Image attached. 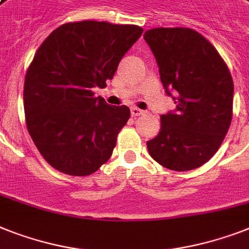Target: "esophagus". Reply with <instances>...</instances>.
I'll use <instances>...</instances> for the list:
<instances>
[{
	"instance_id": "1",
	"label": "esophagus",
	"mask_w": 249,
	"mask_h": 249,
	"mask_svg": "<svg viewBox=\"0 0 249 249\" xmlns=\"http://www.w3.org/2000/svg\"><path fill=\"white\" fill-rule=\"evenodd\" d=\"M130 112H131V116H134V118L135 116H141V115L144 114V111L139 110L138 107H131Z\"/></svg>"
}]
</instances>
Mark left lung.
Masks as SVG:
<instances>
[{"mask_svg": "<svg viewBox=\"0 0 249 249\" xmlns=\"http://www.w3.org/2000/svg\"><path fill=\"white\" fill-rule=\"evenodd\" d=\"M144 40L156 57L160 78L177 107L161 116L157 137L147 142L155 161L187 171L220 148L233 116L234 86L219 52L189 28H155Z\"/></svg>", "mask_w": 249, "mask_h": 249, "instance_id": "1", "label": "left lung"}]
</instances>
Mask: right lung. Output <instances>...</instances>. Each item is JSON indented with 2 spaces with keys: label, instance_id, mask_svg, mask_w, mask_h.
Listing matches in <instances>:
<instances>
[{
  "label": "right lung",
  "instance_id": "add662e5",
  "mask_svg": "<svg viewBox=\"0 0 249 249\" xmlns=\"http://www.w3.org/2000/svg\"><path fill=\"white\" fill-rule=\"evenodd\" d=\"M142 33L137 25L87 20L58 26L40 44L25 75L24 110L34 144L56 170L86 177L111 157L130 110L92 89L112 79Z\"/></svg>",
  "mask_w": 249,
  "mask_h": 249
}]
</instances>
